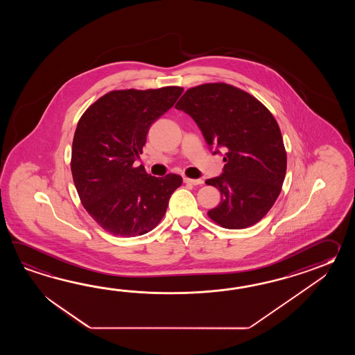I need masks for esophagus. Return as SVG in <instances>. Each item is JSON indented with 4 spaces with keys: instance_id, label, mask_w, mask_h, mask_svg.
Returning a JSON list of instances; mask_svg holds the SVG:
<instances>
[{
    "instance_id": "obj_1",
    "label": "esophagus",
    "mask_w": 355,
    "mask_h": 355,
    "mask_svg": "<svg viewBox=\"0 0 355 355\" xmlns=\"http://www.w3.org/2000/svg\"><path fill=\"white\" fill-rule=\"evenodd\" d=\"M184 182L191 184V185H200V184H203V180H202V179H189V178H184Z\"/></svg>"
}]
</instances>
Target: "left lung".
I'll return each instance as SVG.
<instances>
[{
    "instance_id": "obj_1",
    "label": "left lung",
    "mask_w": 355,
    "mask_h": 355,
    "mask_svg": "<svg viewBox=\"0 0 355 355\" xmlns=\"http://www.w3.org/2000/svg\"><path fill=\"white\" fill-rule=\"evenodd\" d=\"M176 109L189 114L213 155L225 151L226 165L207 185L217 188L220 203L209 218L230 230L252 226L270 211L287 171V153L272 113L246 91L223 83L189 89Z\"/></svg>"
}]
</instances>
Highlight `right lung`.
<instances>
[{
  "label": "right lung",
  "instance_id": "1",
  "mask_svg": "<svg viewBox=\"0 0 355 355\" xmlns=\"http://www.w3.org/2000/svg\"><path fill=\"white\" fill-rule=\"evenodd\" d=\"M184 89L110 91L77 123L71 171L83 208L106 232L136 237L157 226L180 175L156 178L135 167L152 123L173 107Z\"/></svg>",
  "mask_w": 355,
  "mask_h": 355
}]
</instances>
